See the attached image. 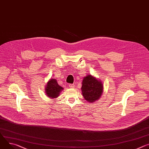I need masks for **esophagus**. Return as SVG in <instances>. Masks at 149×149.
<instances>
[{
    "label": "esophagus",
    "mask_w": 149,
    "mask_h": 149,
    "mask_svg": "<svg viewBox=\"0 0 149 149\" xmlns=\"http://www.w3.org/2000/svg\"><path fill=\"white\" fill-rule=\"evenodd\" d=\"M69 86H70V88H74L75 87V85H74V84H70V85H69Z\"/></svg>",
    "instance_id": "1"
}]
</instances>
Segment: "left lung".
Masks as SVG:
<instances>
[{
    "label": "left lung",
    "instance_id": "left-lung-1",
    "mask_svg": "<svg viewBox=\"0 0 149 149\" xmlns=\"http://www.w3.org/2000/svg\"><path fill=\"white\" fill-rule=\"evenodd\" d=\"M103 92V84L100 79L87 75L82 81L81 93L84 99L89 103H94L98 100Z\"/></svg>",
    "mask_w": 149,
    "mask_h": 149
}]
</instances>
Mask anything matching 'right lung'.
<instances>
[{
    "label": "right lung",
    "mask_w": 149,
    "mask_h": 149,
    "mask_svg": "<svg viewBox=\"0 0 149 149\" xmlns=\"http://www.w3.org/2000/svg\"><path fill=\"white\" fill-rule=\"evenodd\" d=\"M45 90L47 97L50 99H56L60 95V93L63 90V88L58 84L56 79L51 78L47 83Z\"/></svg>",
    "instance_id": "obj_1"
}]
</instances>
